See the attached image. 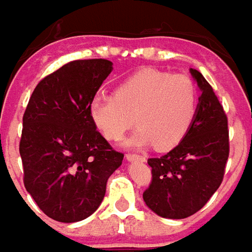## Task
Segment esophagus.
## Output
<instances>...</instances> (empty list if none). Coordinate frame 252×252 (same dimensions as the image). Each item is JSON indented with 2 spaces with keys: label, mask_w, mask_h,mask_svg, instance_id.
<instances>
[{
  "label": "esophagus",
  "mask_w": 252,
  "mask_h": 252,
  "mask_svg": "<svg viewBox=\"0 0 252 252\" xmlns=\"http://www.w3.org/2000/svg\"><path fill=\"white\" fill-rule=\"evenodd\" d=\"M126 158H127L129 161H137V160L144 161V160H145V158H144V156L137 155V153H127V155H126Z\"/></svg>",
  "instance_id": "obj_1"
}]
</instances>
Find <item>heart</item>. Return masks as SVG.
I'll list each match as a JSON object with an SVG mask.
<instances>
[{"label": "heart", "instance_id": "b5f03b06", "mask_svg": "<svg viewBox=\"0 0 252 252\" xmlns=\"http://www.w3.org/2000/svg\"><path fill=\"white\" fill-rule=\"evenodd\" d=\"M198 110V89L191 78L158 69H142L126 78L114 96H94L89 115L110 141H119L138 125L127 145L158 149L179 144L191 127Z\"/></svg>", "mask_w": 252, "mask_h": 252}]
</instances>
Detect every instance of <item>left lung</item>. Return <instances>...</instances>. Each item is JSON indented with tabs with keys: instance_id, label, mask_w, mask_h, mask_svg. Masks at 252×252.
<instances>
[{
	"instance_id": "8db88e82",
	"label": "left lung",
	"mask_w": 252,
	"mask_h": 252,
	"mask_svg": "<svg viewBox=\"0 0 252 252\" xmlns=\"http://www.w3.org/2000/svg\"><path fill=\"white\" fill-rule=\"evenodd\" d=\"M201 89L195 119L185 138L160 158H148L152 180L142 197L165 219H186L205 206L220 187L229 156L228 118L212 85L191 69Z\"/></svg>"
}]
</instances>
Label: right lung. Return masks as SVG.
Here are the masks:
<instances>
[{"instance_id": "add662e5", "label": "right lung", "mask_w": 252, "mask_h": 252, "mask_svg": "<svg viewBox=\"0 0 252 252\" xmlns=\"http://www.w3.org/2000/svg\"><path fill=\"white\" fill-rule=\"evenodd\" d=\"M111 70V61L103 58L72 61L42 78L30 97L20 138L23 180L53 220L89 217L122 164L123 153L114 151L89 115V104Z\"/></svg>"}]
</instances>
